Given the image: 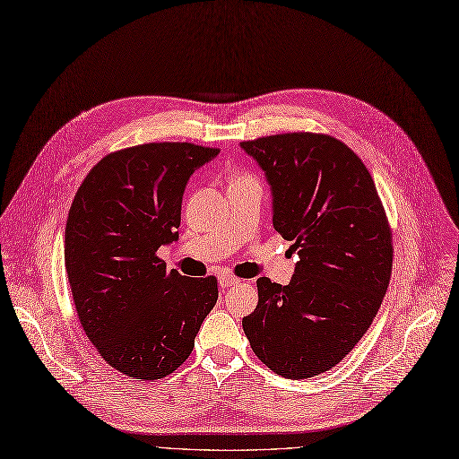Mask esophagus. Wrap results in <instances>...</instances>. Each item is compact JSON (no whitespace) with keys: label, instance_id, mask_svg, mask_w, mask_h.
Wrapping results in <instances>:
<instances>
[{"label":"esophagus","instance_id":"34e87169","mask_svg":"<svg viewBox=\"0 0 459 459\" xmlns=\"http://www.w3.org/2000/svg\"><path fill=\"white\" fill-rule=\"evenodd\" d=\"M238 283H240V280L230 276V274H221L219 276V285L223 287V290H225V287H232V285H238Z\"/></svg>","mask_w":459,"mask_h":459}]
</instances>
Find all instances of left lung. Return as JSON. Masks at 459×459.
Here are the masks:
<instances>
[{
  "label": "left lung",
  "instance_id": "1",
  "mask_svg": "<svg viewBox=\"0 0 459 459\" xmlns=\"http://www.w3.org/2000/svg\"><path fill=\"white\" fill-rule=\"evenodd\" d=\"M240 147L264 172L274 229L299 255L287 285L257 280L244 333L276 375L317 377L361 341L389 285L392 232L377 185L331 135L278 134Z\"/></svg>",
  "mask_w": 459,
  "mask_h": 459
}]
</instances>
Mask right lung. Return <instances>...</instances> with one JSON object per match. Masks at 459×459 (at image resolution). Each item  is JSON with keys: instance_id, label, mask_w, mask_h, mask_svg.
Listing matches in <instances>:
<instances>
[{"instance_id": "obj_1", "label": "right lung", "mask_w": 459, "mask_h": 459, "mask_svg": "<svg viewBox=\"0 0 459 459\" xmlns=\"http://www.w3.org/2000/svg\"><path fill=\"white\" fill-rule=\"evenodd\" d=\"M219 155L195 143H145L101 159L65 223L64 261L81 325L113 368L135 380L174 372L217 302L213 276L168 270L189 178Z\"/></svg>"}]
</instances>
